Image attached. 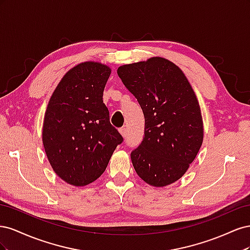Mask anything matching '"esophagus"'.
Returning <instances> with one entry per match:
<instances>
[{"label":"esophagus","mask_w":250,"mask_h":250,"mask_svg":"<svg viewBox=\"0 0 250 250\" xmlns=\"http://www.w3.org/2000/svg\"><path fill=\"white\" fill-rule=\"evenodd\" d=\"M119 131H120V133H121V134H122V137H123V138H126V137H127V130H126V128H125V127L120 128Z\"/></svg>","instance_id":"1"}]
</instances>
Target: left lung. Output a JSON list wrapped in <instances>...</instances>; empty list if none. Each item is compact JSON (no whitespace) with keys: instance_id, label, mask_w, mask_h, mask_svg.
I'll list each match as a JSON object with an SVG mask.
<instances>
[{"instance_id":"1","label":"left lung","mask_w":250,"mask_h":250,"mask_svg":"<svg viewBox=\"0 0 250 250\" xmlns=\"http://www.w3.org/2000/svg\"><path fill=\"white\" fill-rule=\"evenodd\" d=\"M118 75L145 118V135L130 154L134 170L151 186H168L184 175L201 147L197 98L183 71L165 58L125 64Z\"/></svg>"}]
</instances>
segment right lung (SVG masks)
Here are the masks:
<instances>
[{"label": "right lung", "mask_w": 250, "mask_h": 250, "mask_svg": "<svg viewBox=\"0 0 250 250\" xmlns=\"http://www.w3.org/2000/svg\"><path fill=\"white\" fill-rule=\"evenodd\" d=\"M110 69L84 62L67 72L49 101L42 143L53 170L83 187L99 178L123 137L110 124L103 92Z\"/></svg>", "instance_id": "right-lung-1"}]
</instances>
